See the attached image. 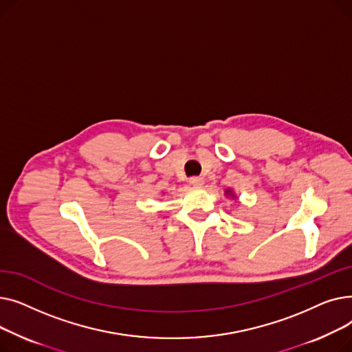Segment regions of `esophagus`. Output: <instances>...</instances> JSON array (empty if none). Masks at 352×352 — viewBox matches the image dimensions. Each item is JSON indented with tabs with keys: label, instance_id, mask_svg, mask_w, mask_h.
I'll list each match as a JSON object with an SVG mask.
<instances>
[{
	"label": "esophagus",
	"instance_id": "esophagus-1",
	"mask_svg": "<svg viewBox=\"0 0 352 352\" xmlns=\"http://www.w3.org/2000/svg\"><path fill=\"white\" fill-rule=\"evenodd\" d=\"M190 184H191V186H194V187H202V186H204V178L191 177L190 178Z\"/></svg>",
	"mask_w": 352,
	"mask_h": 352
}]
</instances>
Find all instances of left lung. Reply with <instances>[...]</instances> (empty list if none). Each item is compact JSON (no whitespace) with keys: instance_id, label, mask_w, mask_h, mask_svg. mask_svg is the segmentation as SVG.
<instances>
[{"instance_id":"left-lung-1","label":"left lung","mask_w":352,"mask_h":352,"mask_svg":"<svg viewBox=\"0 0 352 352\" xmlns=\"http://www.w3.org/2000/svg\"><path fill=\"white\" fill-rule=\"evenodd\" d=\"M226 197H231V198H236V195H235V192H234V190H231V188H227V190H226Z\"/></svg>"}]
</instances>
